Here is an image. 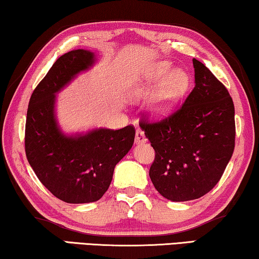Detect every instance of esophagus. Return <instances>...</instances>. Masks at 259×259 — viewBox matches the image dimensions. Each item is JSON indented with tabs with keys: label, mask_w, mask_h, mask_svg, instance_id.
<instances>
[{
	"label": "esophagus",
	"mask_w": 259,
	"mask_h": 259,
	"mask_svg": "<svg viewBox=\"0 0 259 259\" xmlns=\"http://www.w3.org/2000/svg\"><path fill=\"white\" fill-rule=\"evenodd\" d=\"M147 141V139L145 137V133L142 132L141 130H137L136 132V144L140 145V144H145Z\"/></svg>",
	"instance_id": "34e87169"
}]
</instances>
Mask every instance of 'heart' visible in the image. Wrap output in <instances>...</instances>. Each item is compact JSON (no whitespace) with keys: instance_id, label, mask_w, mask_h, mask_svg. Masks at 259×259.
I'll list each match as a JSON object with an SVG mask.
<instances>
[{"instance_id":"heart-1","label":"heart","mask_w":259,"mask_h":259,"mask_svg":"<svg viewBox=\"0 0 259 259\" xmlns=\"http://www.w3.org/2000/svg\"><path fill=\"white\" fill-rule=\"evenodd\" d=\"M190 86V77L187 71L174 69L167 61L157 62L146 73L137 92L138 97L152 95L153 99L149 105L152 114L162 118L169 114L186 96Z\"/></svg>"}]
</instances>
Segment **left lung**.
Listing matches in <instances>:
<instances>
[{
    "instance_id": "8db88e82",
    "label": "left lung",
    "mask_w": 259,
    "mask_h": 259,
    "mask_svg": "<svg viewBox=\"0 0 259 259\" xmlns=\"http://www.w3.org/2000/svg\"><path fill=\"white\" fill-rule=\"evenodd\" d=\"M195 88L160 122L140 127L155 151L149 169L155 189L174 202L196 200L220 181L235 148V107L211 71L193 59Z\"/></svg>"
}]
</instances>
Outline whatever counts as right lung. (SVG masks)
<instances>
[{"mask_svg": "<svg viewBox=\"0 0 259 259\" xmlns=\"http://www.w3.org/2000/svg\"><path fill=\"white\" fill-rule=\"evenodd\" d=\"M95 52L84 49L61 56L37 85L29 102L25 154L37 178L66 203H90L103 197L114 167L132 148L136 130L92 128L66 134L56 115L57 93L96 64Z\"/></svg>", "mask_w": 259, "mask_h": 259, "instance_id": "add662e5", "label": "right lung"}]
</instances>
